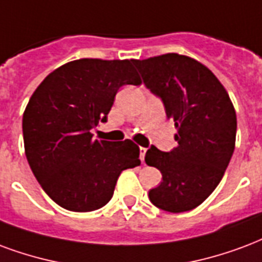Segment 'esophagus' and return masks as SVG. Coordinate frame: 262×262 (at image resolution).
Returning a JSON list of instances; mask_svg holds the SVG:
<instances>
[{
    "label": "esophagus",
    "mask_w": 262,
    "mask_h": 262,
    "mask_svg": "<svg viewBox=\"0 0 262 262\" xmlns=\"http://www.w3.org/2000/svg\"><path fill=\"white\" fill-rule=\"evenodd\" d=\"M146 151L147 148H144V147H140V160L144 161V156H146Z\"/></svg>",
    "instance_id": "esophagus-1"
}]
</instances>
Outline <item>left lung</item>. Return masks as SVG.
<instances>
[{"label": "left lung", "mask_w": 262, "mask_h": 262, "mask_svg": "<svg viewBox=\"0 0 262 262\" xmlns=\"http://www.w3.org/2000/svg\"><path fill=\"white\" fill-rule=\"evenodd\" d=\"M135 65L178 129L176 148L151 146L146 152L147 165L162 173L150 201L168 212L190 211L215 190L229 165L237 127L233 104L214 73L190 57L170 52Z\"/></svg>", "instance_id": "1"}]
</instances>
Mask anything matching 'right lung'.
<instances>
[{"label": "right lung", "mask_w": 262, "mask_h": 262, "mask_svg": "<svg viewBox=\"0 0 262 262\" xmlns=\"http://www.w3.org/2000/svg\"><path fill=\"white\" fill-rule=\"evenodd\" d=\"M136 59L83 58L51 72L23 112L25 152L33 173L62 208L87 212L112 199L122 170L140 165L132 140L93 139L106 121L118 90L139 86Z\"/></svg>", "instance_id": "1"}]
</instances>
